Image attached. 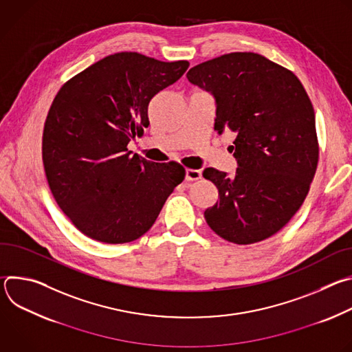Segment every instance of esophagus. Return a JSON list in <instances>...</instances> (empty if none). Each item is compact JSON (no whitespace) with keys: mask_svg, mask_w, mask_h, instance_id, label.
Returning <instances> with one entry per match:
<instances>
[{"mask_svg":"<svg viewBox=\"0 0 352 352\" xmlns=\"http://www.w3.org/2000/svg\"><path fill=\"white\" fill-rule=\"evenodd\" d=\"M202 178V173H200V170H185V179L186 181H196V179H200Z\"/></svg>","mask_w":352,"mask_h":352,"instance_id":"1","label":"esophagus"}]
</instances>
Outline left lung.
I'll return each instance as SVG.
<instances>
[{
    "label": "left lung",
    "instance_id": "obj_1",
    "mask_svg": "<svg viewBox=\"0 0 352 352\" xmlns=\"http://www.w3.org/2000/svg\"><path fill=\"white\" fill-rule=\"evenodd\" d=\"M210 93L214 131L234 133V175L205 168L219 200L205 210L221 238L248 245L280 231L309 192L319 157L315 111L299 79L255 53H231L190 68Z\"/></svg>",
    "mask_w": 352,
    "mask_h": 352
}]
</instances>
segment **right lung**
<instances>
[{"label": "right lung", "mask_w": 352, "mask_h": 352, "mask_svg": "<svg viewBox=\"0 0 352 352\" xmlns=\"http://www.w3.org/2000/svg\"><path fill=\"white\" fill-rule=\"evenodd\" d=\"M188 67V61L117 53L57 93L44 124V171L61 210L89 238L106 243L138 239L184 181L178 163L147 162L126 146L148 126L150 100Z\"/></svg>", "instance_id": "add662e5"}]
</instances>
